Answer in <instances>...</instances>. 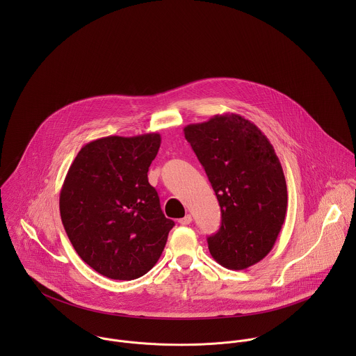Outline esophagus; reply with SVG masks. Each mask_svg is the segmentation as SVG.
<instances>
[{
	"label": "esophagus",
	"instance_id": "34e87169",
	"mask_svg": "<svg viewBox=\"0 0 356 356\" xmlns=\"http://www.w3.org/2000/svg\"><path fill=\"white\" fill-rule=\"evenodd\" d=\"M178 222H179V225H184V226H186V225H189V223L192 222V216H191V215H186L185 218L179 219Z\"/></svg>",
	"mask_w": 356,
	"mask_h": 356
}]
</instances>
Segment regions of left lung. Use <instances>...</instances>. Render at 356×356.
I'll return each instance as SVG.
<instances>
[{
  "label": "left lung",
  "mask_w": 356,
  "mask_h": 356,
  "mask_svg": "<svg viewBox=\"0 0 356 356\" xmlns=\"http://www.w3.org/2000/svg\"><path fill=\"white\" fill-rule=\"evenodd\" d=\"M184 133L220 207L222 223L207 238L208 250L223 267L244 270L271 251L285 220L280 159L254 123L236 113L188 124Z\"/></svg>",
  "instance_id": "8db88e82"
}]
</instances>
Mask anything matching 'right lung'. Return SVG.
Returning a JSON list of instances; mask_svg holds the SVG:
<instances>
[{"label":"right lung","mask_w":356,"mask_h":356,"mask_svg":"<svg viewBox=\"0 0 356 356\" xmlns=\"http://www.w3.org/2000/svg\"><path fill=\"white\" fill-rule=\"evenodd\" d=\"M160 143L157 133L95 140L78 152L64 179L65 233L81 259L111 280L147 274L174 226L148 182Z\"/></svg>","instance_id":"right-lung-1"}]
</instances>
